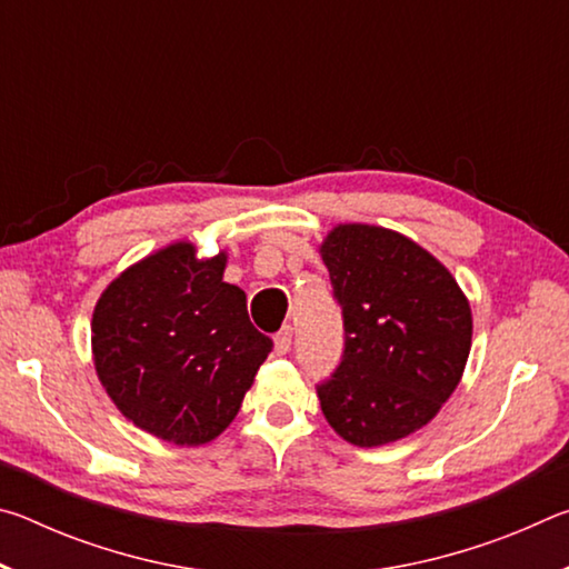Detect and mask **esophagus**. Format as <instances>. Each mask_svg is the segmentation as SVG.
Instances as JSON below:
<instances>
[{"label": "esophagus", "mask_w": 569, "mask_h": 569, "mask_svg": "<svg viewBox=\"0 0 569 569\" xmlns=\"http://www.w3.org/2000/svg\"><path fill=\"white\" fill-rule=\"evenodd\" d=\"M291 336H293L291 326H283V329L273 336V349L278 356H283L288 349H291Z\"/></svg>", "instance_id": "obj_1"}]
</instances>
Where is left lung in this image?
<instances>
[{
    "instance_id": "8db88e82",
    "label": "left lung",
    "mask_w": 569,
    "mask_h": 569,
    "mask_svg": "<svg viewBox=\"0 0 569 569\" xmlns=\"http://www.w3.org/2000/svg\"><path fill=\"white\" fill-rule=\"evenodd\" d=\"M346 349L319 387L326 421L353 447H383L437 417L471 349V306L449 268L399 230L339 223L321 240Z\"/></svg>"
}]
</instances>
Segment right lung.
I'll use <instances>...</instances> for the list:
<instances>
[{"label":"right lung","mask_w":569,"mask_h":569,"mask_svg":"<svg viewBox=\"0 0 569 569\" xmlns=\"http://www.w3.org/2000/svg\"><path fill=\"white\" fill-rule=\"evenodd\" d=\"M226 266L228 250L203 258L176 240L114 276L92 311L102 389L124 419L176 447L223 435L273 349Z\"/></svg>","instance_id":"right-lung-1"}]
</instances>
